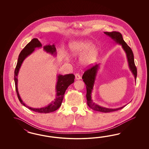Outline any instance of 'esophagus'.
<instances>
[{
  "instance_id": "esophagus-1",
  "label": "esophagus",
  "mask_w": 149,
  "mask_h": 149,
  "mask_svg": "<svg viewBox=\"0 0 149 149\" xmlns=\"http://www.w3.org/2000/svg\"><path fill=\"white\" fill-rule=\"evenodd\" d=\"M81 76L79 74L77 73V74H75V79H76L77 80H80V79H81Z\"/></svg>"
}]
</instances>
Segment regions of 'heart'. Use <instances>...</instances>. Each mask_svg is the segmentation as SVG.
<instances>
[{
	"instance_id": "heart-1",
	"label": "heart",
	"mask_w": 149,
	"mask_h": 149,
	"mask_svg": "<svg viewBox=\"0 0 149 149\" xmlns=\"http://www.w3.org/2000/svg\"><path fill=\"white\" fill-rule=\"evenodd\" d=\"M70 53L74 56L82 55L80 62L86 66L94 64L98 58L99 49L88 39H80L69 44Z\"/></svg>"
}]
</instances>
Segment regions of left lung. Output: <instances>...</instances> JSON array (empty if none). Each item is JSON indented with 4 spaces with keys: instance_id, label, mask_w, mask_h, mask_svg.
Instances as JSON below:
<instances>
[{
    "instance_id": "obj_1",
    "label": "left lung",
    "mask_w": 149,
    "mask_h": 149,
    "mask_svg": "<svg viewBox=\"0 0 149 149\" xmlns=\"http://www.w3.org/2000/svg\"><path fill=\"white\" fill-rule=\"evenodd\" d=\"M104 33V34H105L107 36L111 38L113 40L115 41L116 44H118L122 46V49L126 54L127 58L129 68L131 72H132L133 75H134L135 81H136V76H137V70L134 63L133 53L132 52V50H131L130 47L127 44L126 42L123 39L122 34L118 32H105ZM99 65L100 64H96L94 66H93L92 67L88 69L85 72L84 75H82V79H83V81L85 82L86 86V90H87L86 98H87V105L90 108L94 110L95 111L102 112V113H110V112H113V111L120 110L123 108H124L126 105L118 108H107L103 107H101L98 104H95L92 99V97H91L92 92L93 89L95 78L99 68Z\"/></svg>"
}]
</instances>
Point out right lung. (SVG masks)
<instances>
[{"label": "right lung", "mask_w": 149, "mask_h": 149, "mask_svg": "<svg viewBox=\"0 0 149 149\" xmlns=\"http://www.w3.org/2000/svg\"><path fill=\"white\" fill-rule=\"evenodd\" d=\"M42 47V44L37 38H34L23 49L18 56V61L16 65V67L15 70L14 74V81L15 84V88L18 99L21 104L27 108L31 109L33 111L39 113H49L56 111L61 107L62 102L63 100L64 95L65 92V91L68 88L69 86L74 82L75 75L72 74H67L65 75H62L59 74L57 75V81L56 86V97L54 100L52 101L51 103L47 105L46 107L41 108H33L27 106L21 98L19 93H18L17 84H18V72L20 67L22 64L23 61L27 58L28 56L32 54L36 48ZM43 49L47 53H49L52 55L56 56L57 54L56 49L54 44L52 45H46L43 46Z\"/></svg>", "instance_id": "add662e5"}]
</instances>
